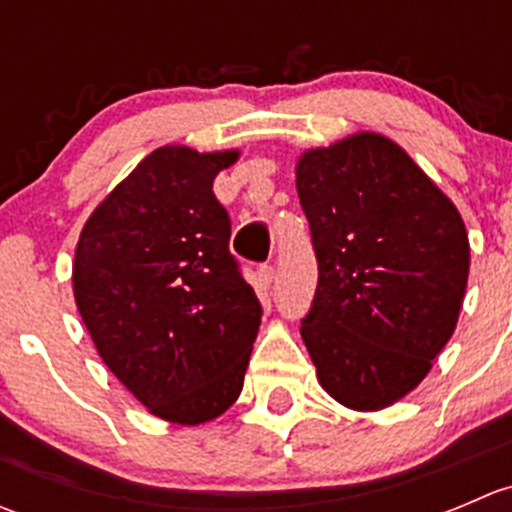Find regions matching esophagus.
Returning a JSON list of instances; mask_svg holds the SVG:
<instances>
[{"label":"esophagus","instance_id":"1","mask_svg":"<svg viewBox=\"0 0 512 512\" xmlns=\"http://www.w3.org/2000/svg\"><path fill=\"white\" fill-rule=\"evenodd\" d=\"M257 282H260V287L267 292V289L272 287V282H275V267L272 265L260 267V272H257Z\"/></svg>","mask_w":512,"mask_h":512}]
</instances>
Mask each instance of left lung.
Listing matches in <instances>:
<instances>
[{
	"instance_id": "1",
	"label": "left lung",
	"mask_w": 512,
	"mask_h": 512,
	"mask_svg": "<svg viewBox=\"0 0 512 512\" xmlns=\"http://www.w3.org/2000/svg\"><path fill=\"white\" fill-rule=\"evenodd\" d=\"M319 282L302 319L317 381L354 411L416 389L456 332L471 245L453 200L396 141L356 131L294 165Z\"/></svg>"
}]
</instances>
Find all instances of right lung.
<instances>
[{
  "label": "right lung",
  "instance_id": "right-lung-1",
  "mask_svg": "<svg viewBox=\"0 0 512 512\" xmlns=\"http://www.w3.org/2000/svg\"><path fill=\"white\" fill-rule=\"evenodd\" d=\"M240 151L160 146L89 215L71 267L98 356L148 414L200 426L245 384L260 302L230 255L213 195Z\"/></svg>",
  "mask_w": 512,
  "mask_h": 512
}]
</instances>
